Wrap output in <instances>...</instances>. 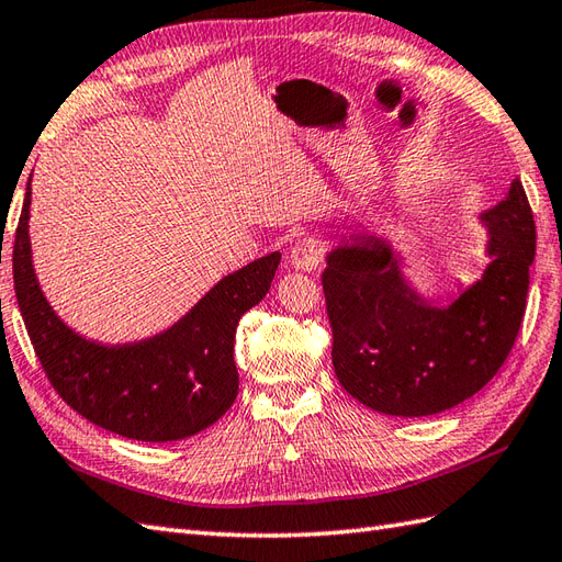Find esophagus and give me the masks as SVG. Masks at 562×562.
<instances>
[{
  "label": "esophagus",
  "instance_id": "esophagus-1",
  "mask_svg": "<svg viewBox=\"0 0 562 562\" xmlns=\"http://www.w3.org/2000/svg\"><path fill=\"white\" fill-rule=\"evenodd\" d=\"M325 258V244L318 237H304L294 244L290 254L292 266L302 272H313Z\"/></svg>",
  "mask_w": 562,
  "mask_h": 562
}]
</instances>
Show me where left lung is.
<instances>
[{
	"label": "left lung",
	"instance_id": "obj_1",
	"mask_svg": "<svg viewBox=\"0 0 562 562\" xmlns=\"http://www.w3.org/2000/svg\"><path fill=\"white\" fill-rule=\"evenodd\" d=\"M486 268L448 308L404 286L381 239L359 237L328 256L321 282L333 328V367L347 393L393 416L446 412L476 395L498 373L527 308L537 225L525 187L484 215Z\"/></svg>",
	"mask_w": 562,
	"mask_h": 562
}]
</instances>
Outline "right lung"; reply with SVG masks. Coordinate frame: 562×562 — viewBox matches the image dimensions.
Here are the masks:
<instances>
[{"label":"right lung","instance_id":"right-lung-1","mask_svg":"<svg viewBox=\"0 0 562 562\" xmlns=\"http://www.w3.org/2000/svg\"><path fill=\"white\" fill-rule=\"evenodd\" d=\"M29 205L31 179L11 254L14 290L25 330L57 395L88 422L132 440H179L215 424L239 393L237 323L268 294L280 254L220 280L162 335L134 345H98L67 328L37 286Z\"/></svg>","mask_w":562,"mask_h":562}]
</instances>
